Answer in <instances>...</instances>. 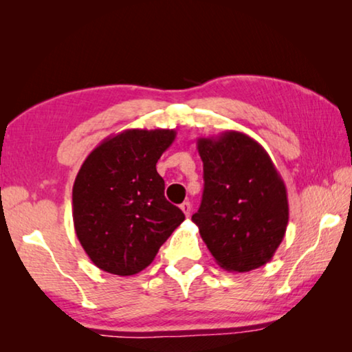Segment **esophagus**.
<instances>
[{"mask_svg":"<svg viewBox=\"0 0 352 352\" xmlns=\"http://www.w3.org/2000/svg\"><path fill=\"white\" fill-rule=\"evenodd\" d=\"M180 208H182V211L184 212V216H189V214H190V208H192V206H190L189 201H184V204L180 205Z\"/></svg>","mask_w":352,"mask_h":352,"instance_id":"esophagus-1","label":"esophagus"}]
</instances>
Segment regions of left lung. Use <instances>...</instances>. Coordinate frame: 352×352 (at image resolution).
I'll use <instances>...</instances> for the list:
<instances>
[{"instance_id":"8db88e82","label":"left lung","mask_w":352,"mask_h":352,"mask_svg":"<svg viewBox=\"0 0 352 352\" xmlns=\"http://www.w3.org/2000/svg\"><path fill=\"white\" fill-rule=\"evenodd\" d=\"M205 189L192 222L217 264L250 272L270 262L289 223L287 189L270 155L236 130L201 136Z\"/></svg>"}]
</instances>
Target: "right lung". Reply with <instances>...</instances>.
<instances>
[{
    "label": "right lung",
    "instance_id": "add662e5",
    "mask_svg": "<svg viewBox=\"0 0 352 352\" xmlns=\"http://www.w3.org/2000/svg\"><path fill=\"white\" fill-rule=\"evenodd\" d=\"M175 130L127 129L88 155L73 186L74 230L98 269L130 276L144 270L184 220L164 197L157 163Z\"/></svg>",
    "mask_w": 352,
    "mask_h": 352
}]
</instances>
